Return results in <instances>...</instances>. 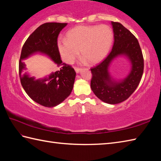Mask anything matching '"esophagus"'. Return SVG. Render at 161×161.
<instances>
[{
	"label": "esophagus",
	"instance_id": "esophagus-1",
	"mask_svg": "<svg viewBox=\"0 0 161 161\" xmlns=\"http://www.w3.org/2000/svg\"><path fill=\"white\" fill-rule=\"evenodd\" d=\"M75 72H76V73H80L81 72V69L80 68H75Z\"/></svg>",
	"mask_w": 161,
	"mask_h": 161
}]
</instances>
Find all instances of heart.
Masks as SVG:
<instances>
[{"mask_svg": "<svg viewBox=\"0 0 161 161\" xmlns=\"http://www.w3.org/2000/svg\"><path fill=\"white\" fill-rule=\"evenodd\" d=\"M114 42V33L107 25H80L67 33L66 39L57 42L62 59L72 63L79 55L90 65L100 63L107 55Z\"/></svg>", "mask_w": 161, "mask_h": 161, "instance_id": "b5f03b06", "label": "heart"}]
</instances>
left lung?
Segmentation results:
<instances>
[{
    "mask_svg": "<svg viewBox=\"0 0 161 161\" xmlns=\"http://www.w3.org/2000/svg\"><path fill=\"white\" fill-rule=\"evenodd\" d=\"M114 43L111 52L98 66L91 68V88L102 102L116 104L129 97L141 81L144 69V60L137 39L121 23L111 21ZM118 57H125L131 68L128 75L120 80L110 73L112 61Z\"/></svg>",
    "mask_w": 161,
    "mask_h": 161,
    "instance_id": "8db88e82",
    "label": "left lung"
}]
</instances>
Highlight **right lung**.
<instances>
[{"instance_id":"obj_1","label":"right lung","mask_w":161,"mask_h":161,"mask_svg":"<svg viewBox=\"0 0 161 161\" xmlns=\"http://www.w3.org/2000/svg\"><path fill=\"white\" fill-rule=\"evenodd\" d=\"M67 23H46L40 25L24 43L19 61V76L23 89L40 105L52 108L69 96L73 88L76 73L69 65L62 62L57 47V37ZM47 56L58 70L43 78L36 79L24 71L22 61L35 54Z\"/></svg>"}]
</instances>
